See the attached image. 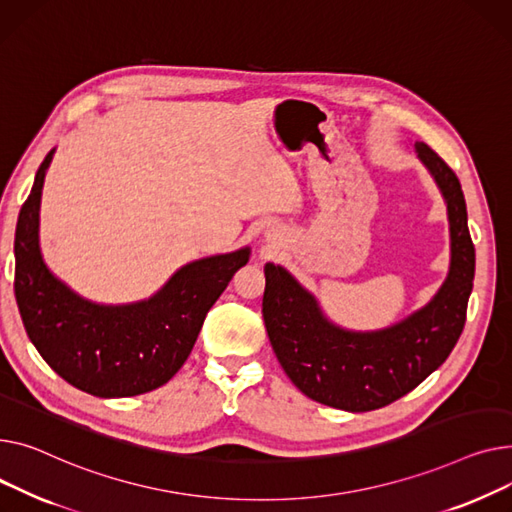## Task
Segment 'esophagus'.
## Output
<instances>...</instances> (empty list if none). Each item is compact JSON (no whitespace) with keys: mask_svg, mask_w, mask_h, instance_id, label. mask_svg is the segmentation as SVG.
Wrapping results in <instances>:
<instances>
[{"mask_svg":"<svg viewBox=\"0 0 512 512\" xmlns=\"http://www.w3.org/2000/svg\"><path fill=\"white\" fill-rule=\"evenodd\" d=\"M268 235H270V233H268Z\"/></svg>","mask_w":512,"mask_h":512,"instance_id":"34e87169","label":"esophagus"}]
</instances>
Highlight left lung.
<instances>
[{"label":"left lung","instance_id":"8db88e82","mask_svg":"<svg viewBox=\"0 0 512 512\" xmlns=\"http://www.w3.org/2000/svg\"><path fill=\"white\" fill-rule=\"evenodd\" d=\"M413 148L444 198L450 229L448 273L426 306L384 328L351 330L330 320L285 266L264 264L270 345L291 382L322 405L362 413L401 399L446 362L463 333L475 275L465 196L455 171L428 144Z\"/></svg>","mask_w":512,"mask_h":512}]
</instances>
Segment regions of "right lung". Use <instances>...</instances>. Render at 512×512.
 I'll use <instances>...</instances> for the list:
<instances>
[{"instance_id": "right-lung-1", "label": "right lung", "mask_w": 512, "mask_h": 512, "mask_svg": "<svg viewBox=\"0 0 512 512\" xmlns=\"http://www.w3.org/2000/svg\"><path fill=\"white\" fill-rule=\"evenodd\" d=\"M53 153L41 163L16 223L14 293L26 335L55 374L88 395L148 393L184 366L208 310L252 250L188 262L140 302H90L55 277L41 254L39 210Z\"/></svg>"}]
</instances>
